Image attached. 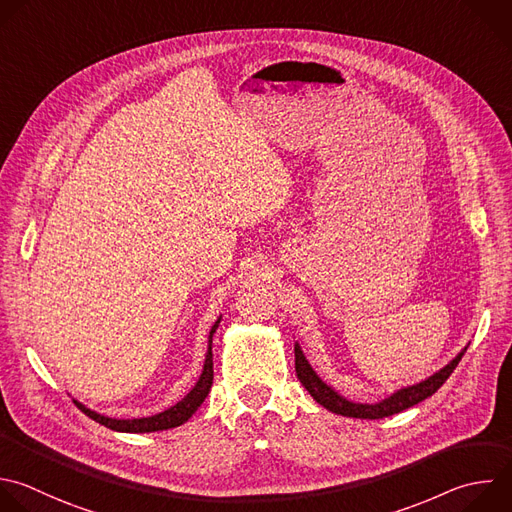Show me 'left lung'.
<instances>
[{"instance_id":"obj_1","label":"left lung","mask_w":512,"mask_h":512,"mask_svg":"<svg viewBox=\"0 0 512 512\" xmlns=\"http://www.w3.org/2000/svg\"><path fill=\"white\" fill-rule=\"evenodd\" d=\"M464 352H466V348L448 366H444L440 372H436L428 380H424L416 386L398 390L396 394H392L390 398H386L378 404H356V402L346 400L344 396H339L335 390H331L327 384H323L319 380V376L311 370L309 362L305 360V356L297 344H295V374H297L301 386L313 396V400L317 404H321L323 408H327L329 412L350 416V418H362V420H380V418L404 412V410L420 404L422 400L430 398L450 378V374L462 360Z\"/></svg>"}]
</instances>
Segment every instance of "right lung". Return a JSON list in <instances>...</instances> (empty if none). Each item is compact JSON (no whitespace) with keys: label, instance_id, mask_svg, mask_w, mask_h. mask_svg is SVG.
Masks as SVG:
<instances>
[{"label":"right lung","instance_id":"obj_1","mask_svg":"<svg viewBox=\"0 0 512 512\" xmlns=\"http://www.w3.org/2000/svg\"><path fill=\"white\" fill-rule=\"evenodd\" d=\"M221 321V319H219ZM219 321H215L213 329H211V335H209V352H207V358H205V368H203V374L199 378V382L195 384V388L181 400L177 402L175 406H170L168 410L160 412V414H154V416H148V418H134V420H116V418H108V416H102V414H96L92 410H88L86 406H82L80 402L74 400V404L88 416L92 418L94 422L110 428V430H116V432H158V430H168V428H177L181 424H185L195 412L197 408L205 402V398L209 396L211 392V386H213V352H211V344H213V333L217 331L219 327Z\"/></svg>","mask_w":512,"mask_h":512}]
</instances>
